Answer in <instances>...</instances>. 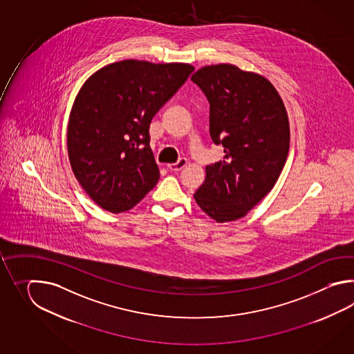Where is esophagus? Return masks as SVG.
<instances>
[{
	"mask_svg": "<svg viewBox=\"0 0 354 354\" xmlns=\"http://www.w3.org/2000/svg\"><path fill=\"white\" fill-rule=\"evenodd\" d=\"M187 159L180 158L176 163L168 165V169H169V171H174V172H177V171H180L182 168H185V167L187 166Z\"/></svg>",
	"mask_w": 354,
	"mask_h": 354,
	"instance_id": "obj_1",
	"label": "esophagus"
}]
</instances>
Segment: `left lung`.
Here are the masks:
<instances>
[{"label": "left lung", "mask_w": 354, "mask_h": 354, "mask_svg": "<svg viewBox=\"0 0 354 354\" xmlns=\"http://www.w3.org/2000/svg\"><path fill=\"white\" fill-rule=\"evenodd\" d=\"M191 81L210 104L211 139L225 153L206 166L196 203L218 223L238 220L271 191L286 163V109L268 80L233 64L206 66Z\"/></svg>", "instance_id": "left-lung-1"}]
</instances>
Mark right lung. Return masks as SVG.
<instances>
[{"label": "right lung", "instance_id": "1", "mask_svg": "<svg viewBox=\"0 0 354 354\" xmlns=\"http://www.w3.org/2000/svg\"><path fill=\"white\" fill-rule=\"evenodd\" d=\"M194 71L185 63L121 60L83 84L69 115L68 157L80 185L104 210H130L157 185L151 121Z\"/></svg>", "mask_w": 354, "mask_h": 354}]
</instances>
